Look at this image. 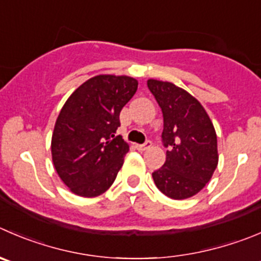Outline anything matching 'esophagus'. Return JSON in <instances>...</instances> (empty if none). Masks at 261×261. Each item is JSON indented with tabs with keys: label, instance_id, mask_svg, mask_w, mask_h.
Here are the masks:
<instances>
[{
	"label": "esophagus",
	"instance_id": "1",
	"mask_svg": "<svg viewBox=\"0 0 261 261\" xmlns=\"http://www.w3.org/2000/svg\"><path fill=\"white\" fill-rule=\"evenodd\" d=\"M150 146H151V141L148 140V141H145L144 144H138V145H136V148H138V150H146V149H149Z\"/></svg>",
	"mask_w": 261,
	"mask_h": 261
}]
</instances>
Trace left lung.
<instances>
[{
  "label": "left lung",
  "mask_w": 261,
  "mask_h": 261,
  "mask_svg": "<svg viewBox=\"0 0 261 261\" xmlns=\"http://www.w3.org/2000/svg\"><path fill=\"white\" fill-rule=\"evenodd\" d=\"M163 113V167L153 172L156 187L174 200L191 198L211 181L218 164L217 134L196 98L168 82L148 80Z\"/></svg>",
  "instance_id": "1"
}]
</instances>
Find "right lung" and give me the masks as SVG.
Instances as JSON below:
<instances>
[{"label": "right lung", "instance_id": "right-lung-1", "mask_svg": "<svg viewBox=\"0 0 261 261\" xmlns=\"http://www.w3.org/2000/svg\"><path fill=\"white\" fill-rule=\"evenodd\" d=\"M138 80L98 75L80 85L63 105L52 134V161L74 194L94 198L116 179L128 144L116 130L120 112L134 97Z\"/></svg>", "mask_w": 261, "mask_h": 261}]
</instances>
